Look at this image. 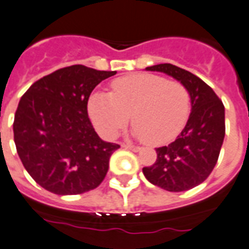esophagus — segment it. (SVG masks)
<instances>
[{
	"instance_id": "1",
	"label": "esophagus",
	"mask_w": 249,
	"mask_h": 249,
	"mask_svg": "<svg viewBox=\"0 0 249 249\" xmlns=\"http://www.w3.org/2000/svg\"><path fill=\"white\" fill-rule=\"evenodd\" d=\"M122 148L130 149V150H132V152H139V150H140L139 146H135V145H131V144H122Z\"/></svg>"
}]
</instances>
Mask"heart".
<instances>
[{"label":"heart","mask_w":249,"mask_h":249,"mask_svg":"<svg viewBox=\"0 0 249 249\" xmlns=\"http://www.w3.org/2000/svg\"><path fill=\"white\" fill-rule=\"evenodd\" d=\"M87 112L97 132L113 139L128 124L149 144L163 145L178 137L190 114V93L178 81L140 73L114 79L112 91L92 93Z\"/></svg>","instance_id":"1"}]
</instances>
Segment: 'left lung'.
Returning <instances> with one entry per match:
<instances>
[{
  "label": "left lung",
  "instance_id": "left-lung-1",
  "mask_svg": "<svg viewBox=\"0 0 249 249\" xmlns=\"http://www.w3.org/2000/svg\"><path fill=\"white\" fill-rule=\"evenodd\" d=\"M181 82L190 93L192 113L178 139L157 148V160L142 172L149 182L167 192H185L202 184L217 163L225 137V108L206 82L172 64L148 67Z\"/></svg>",
  "mask_w": 249,
  "mask_h": 249
}]
</instances>
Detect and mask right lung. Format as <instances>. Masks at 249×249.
<instances>
[{
	"mask_svg": "<svg viewBox=\"0 0 249 249\" xmlns=\"http://www.w3.org/2000/svg\"><path fill=\"white\" fill-rule=\"evenodd\" d=\"M115 73L71 65L38 79L21 96L14 141L24 168L43 189L75 196L103 182L119 145L95 132L87 103L93 89Z\"/></svg>",
	"mask_w": 249,
	"mask_h": 249,
	"instance_id": "add662e5",
	"label": "right lung"
}]
</instances>
